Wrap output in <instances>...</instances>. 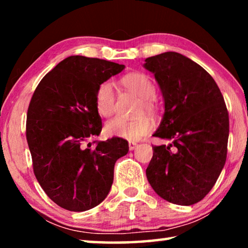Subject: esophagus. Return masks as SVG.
Returning <instances> with one entry per match:
<instances>
[{"label": "esophagus", "mask_w": 248, "mask_h": 248, "mask_svg": "<svg viewBox=\"0 0 248 248\" xmlns=\"http://www.w3.org/2000/svg\"><path fill=\"white\" fill-rule=\"evenodd\" d=\"M138 146V143H136V142H133V141H130L129 142V150L130 151H132V150H134Z\"/></svg>", "instance_id": "obj_1"}]
</instances>
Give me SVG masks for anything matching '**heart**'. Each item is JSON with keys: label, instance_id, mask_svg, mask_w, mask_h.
Masks as SVG:
<instances>
[{"label": "heart", "instance_id": "b5f03b06", "mask_svg": "<svg viewBox=\"0 0 248 248\" xmlns=\"http://www.w3.org/2000/svg\"><path fill=\"white\" fill-rule=\"evenodd\" d=\"M123 85L128 91L139 96L141 98L140 112L148 111L150 114L155 112L154 96L156 94L154 83L152 79L144 73H131L125 75L121 79ZM116 92L115 87L110 82L100 83L95 93V106L96 110L102 117H109L115 110ZM153 129V121L149 117L142 116L136 119H125L123 117L107 121L105 125V131L109 137H117L121 139L137 141L142 137L151 132Z\"/></svg>", "mask_w": 248, "mask_h": 248}]
</instances>
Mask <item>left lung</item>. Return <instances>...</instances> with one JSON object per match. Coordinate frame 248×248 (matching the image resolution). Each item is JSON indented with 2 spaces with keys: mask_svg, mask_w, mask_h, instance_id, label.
Wrapping results in <instances>:
<instances>
[{
  "mask_svg": "<svg viewBox=\"0 0 248 248\" xmlns=\"http://www.w3.org/2000/svg\"><path fill=\"white\" fill-rule=\"evenodd\" d=\"M165 103L153 136L173 140L154 145L146 177L169 202L191 205L215 186L226 161L229 112L213 78L202 66L177 52L145 59Z\"/></svg>",
  "mask_w": 248,
  "mask_h": 248,
  "instance_id": "left-lung-1",
  "label": "left lung"
}]
</instances>
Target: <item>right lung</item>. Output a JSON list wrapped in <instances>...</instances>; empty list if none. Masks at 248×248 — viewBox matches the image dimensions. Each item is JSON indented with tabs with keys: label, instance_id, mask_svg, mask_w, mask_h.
<instances>
[{
	"label": "right lung",
	"instance_id": "obj_1",
	"mask_svg": "<svg viewBox=\"0 0 248 248\" xmlns=\"http://www.w3.org/2000/svg\"><path fill=\"white\" fill-rule=\"evenodd\" d=\"M124 64L71 56L45 75L33 92L26 121L27 143L37 180L54 203L86 211L106 198L114 167L128 153V141L99 136L102 119L95 93L100 83L120 73Z\"/></svg>",
	"mask_w": 248,
	"mask_h": 248
}]
</instances>
